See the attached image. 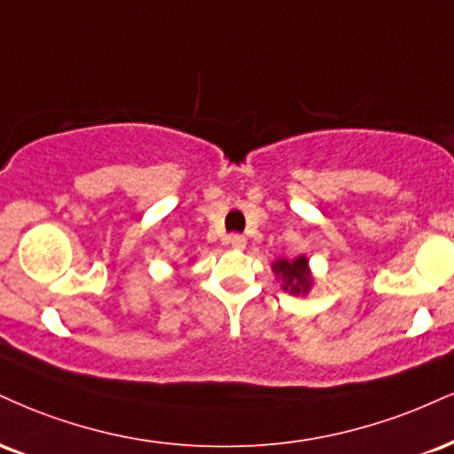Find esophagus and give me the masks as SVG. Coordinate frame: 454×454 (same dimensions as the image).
Wrapping results in <instances>:
<instances>
[{"mask_svg":"<svg viewBox=\"0 0 454 454\" xmlns=\"http://www.w3.org/2000/svg\"><path fill=\"white\" fill-rule=\"evenodd\" d=\"M228 243H231L232 249H245V245H247V239L241 237V234H232V237L228 239Z\"/></svg>","mask_w":454,"mask_h":454,"instance_id":"esophagus-1","label":"esophagus"}]
</instances>
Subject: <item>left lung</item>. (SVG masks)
<instances>
[{"instance_id": "1", "label": "left lung", "mask_w": 454, "mask_h": 454, "mask_svg": "<svg viewBox=\"0 0 454 454\" xmlns=\"http://www.w3.org/2000/svg\"><path fill=\"white\" fill-rule=\"evenodd\" d=\"M272 270H275L277 279H281L283 292L294 294V296H298V294L304 296L313 287V277H310L307 255H298L294 260H277L272 264Z\"/></svg>"}]
</instances>
